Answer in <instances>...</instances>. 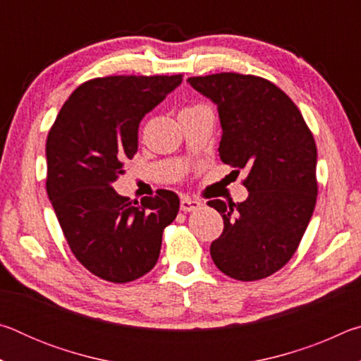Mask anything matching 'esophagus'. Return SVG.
Instances as JSON below:
<instances>
[{
    "mask_svg": "<svg viewBox=\"0 0 361 361\" xmlns=\"http://www.w3.org/2000/svg\"><path fill=\"white\" fill-rule=\"evenodd\" d=\"M200 204L197 199H192V197H188V195H185V197H181V202H180V207L183 212H194L200 209Z\"/></svg>",
    "mask_w": 361,
    "mask_h": 361,
    "instance_id": "1",
    "label": "esophagus"
}]
</instances>
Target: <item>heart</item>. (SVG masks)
Listing matches in <instances>:
<instances>
[{
  "mask_svg": "<svg viewBox=\"0 0 361 361\" xmlns=\"http://www.w3.org/2000/svg\"><path fill=\"white\" fill-rule=\"evenodd\" d=\"M197 108H205V105H200V103H197V105H191V106H186V108H183L181 111H188V109H197Z\"/></svg>",
  "mask_w": 361,
  "mask_h": 361,
  "instance_id": "1",
  "label": "heart"
}]
</instances>
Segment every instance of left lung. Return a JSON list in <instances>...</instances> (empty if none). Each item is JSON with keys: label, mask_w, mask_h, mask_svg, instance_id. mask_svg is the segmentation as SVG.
<instances>
[{"label": "left lung", "mask_w": 361, "mask_h": 361, "mask_svg": "<svg viewBox=\"0 0 361 361\" xmlns=\"http://www.w3.org/2000/svg\"><path fill=\"white\" fill-rule=\"evenodd\" d=\"M188 82L216 103L221 161L237 173L248 172L247 200H209L224 221L223 234L210 245L212 259L242 282L272 276L295 255L315 209L312 132L290 97L264 78L215 73Z\"/></svg>", "instance_id": "left-lung-1"}]
</instances>
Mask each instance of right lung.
<instances>
[{
    "label": "right lung",
    "instance_id": "add662e5",
    "mask_svg": "<svg viewBox=\"0 0 361 361\" xmlns=\"http://www.w3.org/2000/svg\"><path fill=\"white\" fill-rule=\"evenodd\" d=\"M183 75L95 78L70 95L46 142V189L76 259L106 282L127 283L156 266L180 199L161 189L142 202L111 186L138 149V126Z\"/></svg>",
    "mask_w": 361,
    "mask_h": 361
}]
</instances>
